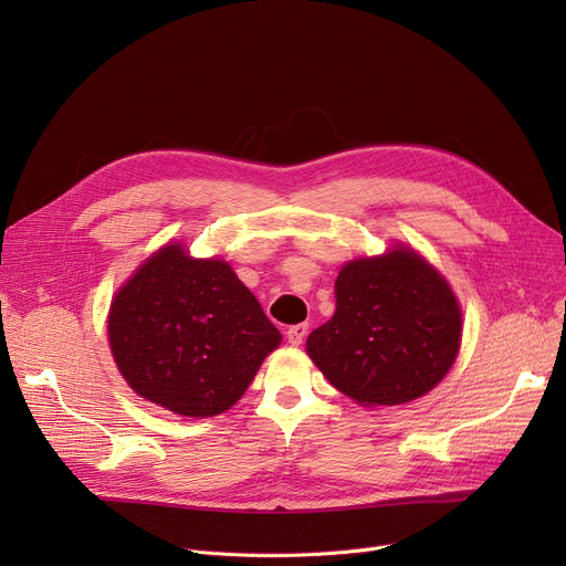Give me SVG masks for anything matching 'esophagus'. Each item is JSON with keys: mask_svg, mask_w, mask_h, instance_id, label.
<instances>
[{"mask_svg": "<svg viewBox=\"0 0 566 566\" xmlns=\"http://www.w3.org/2000/svg\"><path fill=\"white\" fill-rule=\"evenodd\" d=\"M310 333V325L307 323H298V325H291V328L286 331V339L291 346H301L305 342Z\"/></svg>", "mask_w": 566, "mask_h": 566, "instance_id": "esophagus-1", "label": "esophagus"}]
</instances>
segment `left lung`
<instances>
[{
    "instance_id": "left-lung-1",
    "label": "left lung",
    "mask_w": 566,
    "mask_h": 566,
    "mask_svg": "<svg viewBox=\"0 0 566 566\" xmlns=\"http://www.w3.org/2000/svg\"><path fill=\"white\" fill-rule=\"evenodd\" d=\"M337 310L307 337V355L339 392L363 406H399L444 378L461 346L450 284L410 248L348 261Z\"/></svg>"
}]
</instances>
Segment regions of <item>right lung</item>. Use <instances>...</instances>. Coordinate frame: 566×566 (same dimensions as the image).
<instances>
[{
    "instance_id": "1",
    "label": "right lung",
    "mask_w": 566,
    "mask_h": 566,
    "mask_svg": "<svg viewBox=\"0 0 566 566\" xmlns=\"http://www.w3.org/2000/svg\"><path fill=\"white\" fill-rule=\"evenodd\" d=\"M107 335L130 388L186 418L229 410L282 342L227 261L192 259L181 243L160 248L118 289Z\"/></svg>"
}]
</instances>
